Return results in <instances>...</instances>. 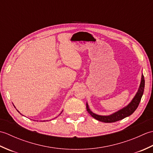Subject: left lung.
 Returning a JSON list of instances; mask_svg holds the SVG:
<instances>
[{
    "label": "left lung",
    "mask_w": 153,
    "mask_h": 153,
    "mask_svg": "<svg viewBox=\"0 0 153 153\" xmlns=\"http://www.w3.org/2000/svg\"><path fill=\"white\" fill-rule=\"evenodd\" d=\"M144 89H145V78H144L143 74H142L140 85H139V87L137 90V92L136 93L135 95L131 100V101L129 102L128 105L123 107V108L120 109L115 112H114L113 114H110L108 116H102V115L97 114L93 112L91 110H90L88 104L87 102L86 103L87 110L93 118L102 122L111 123V122H115L117 121H119V120H121L123 118H126V117L131 115L135 111V110L137 109V108L139 106V102L141 101V97L143 95Z\"/></svg>",
    "instance_id": "left-lung-1"
}]
</instances>
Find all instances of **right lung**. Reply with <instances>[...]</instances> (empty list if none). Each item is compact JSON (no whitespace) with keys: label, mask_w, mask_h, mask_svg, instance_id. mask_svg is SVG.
I'll return each instance as SVG.
<instances>
[{"label":"right lung","mask_w":153,"mask_h":153,"mask_svg":"<svg viewBox=\"0 0 153 153\" xmlns=\"http://www.w3.org/2000/svg\"><path fill=\"white\" fill-rule=\"evenodd\" d=\"M14 107H15V106H14ZM15 108H16V107H15ZM16 110H17V109H16ZM17 111H18V112H19V114H21L20 112H19L18 111V110H17ZM62 112H61V113H62ZM61 113H60V114H61ZM60 114H59V115H60ZM23 116H24V115H23ZM43 122H45V120H43Z\"/></svg>","instance_id":"obj_1"}]
</instances>
